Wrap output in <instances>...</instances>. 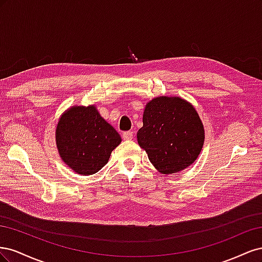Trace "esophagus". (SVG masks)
Listing matches in <instances>:
<instances>
[{"instance_id": "1", "label": "esophagus", "mask_w": 262, "mask_h": 262, "mask_svg": "<svg viewBox=\"0 0 262 262\" xmlns=\"http://www.w3.org/2000/svg\"><path fill=\"white\" fill-rule=\"evenodd\" d=\"M122 138H123V140H126V141L132 140L133 132L132 131H125V132H123L122 133Z\"/></svg>"}]
</instances>
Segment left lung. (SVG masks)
<instances>
[{
  "label": "left lung",
  "mask_w": 262,
  "mask_h": 262,
  "mask_svg": "<svg viewBox=\"0 0 262 262\" xmlns=\"http://www.w3.org/2000/svg\"><path fill=\"white\" fill-rule=\"evenodd\" d=\"M204 129L195 109L179 97H157L145 106L138 143L162 173L178 172L199 156Z\"/></svg>",
  "instance_id": "1"
}]
</instances>
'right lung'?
Here are the masks:
<instances>
[{"label":"right lung","instance_id":"obj_1","mask_svg":"<svg viewBox=\"0 0 262 262\" xmlns=\"http://www.w3.org/2000/svg\"><path fill=\"white\" fill-rule=\"evenodd\" d=\"M55 140L62 160L80 175H93L120 144L119 133L94 106L73 107L60 118Z\"/></svg>","mask_w":262,"mask_h":262}]
</instances>
